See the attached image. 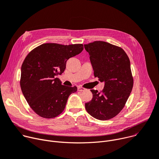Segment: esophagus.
Returning a JSON list of instances; mask_svg holds the SVG:
<instances>
[{
  "mask_svg": "<svg viewBox=\"0 0 159 159\" xmlns=\"http://www.w3.org/2000/svg\"><path fill=\"white\" fill-rule=\"evenodd\" d=\"M85 90H86V89L82 88V87H79L78 88V91H85Z\"/></svg>",
  "mask_w": 159,
  "mask_h": 159,
  "instance_id": "obj_1",
  "label": "esophagus"
}]
</instances>
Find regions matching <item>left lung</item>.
<instances>
[{
    "instance_id": "1",
    "label": "left lung",
    "mask_w": 159,
    "mask_h": 159,
    "mask_svg": "<svg viewBox=\"0 0 159 159\" xmlns=\"http://www.w3.org/2000/svg\"><path fill=\"white\" fill-rule=\"evenodd\" d=\"M84 48L90 56L94 76L105 82L102 91L91 89L93 98L85 103L86 109L97 120H110L123 109L132 90L130 59L123 49L107 42L96 41Z\"/></svg>"
}]
</instances>
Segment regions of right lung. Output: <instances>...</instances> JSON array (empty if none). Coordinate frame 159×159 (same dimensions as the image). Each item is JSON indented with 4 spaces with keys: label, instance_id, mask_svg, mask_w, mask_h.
Segmentation results:
<instances>
[{
    "label": "right lung",
    "instance_id": "obj_1",
    "mask_svg": "<svg viewBox=\"0 0 159 159\" xmlns=\"http://www.w3.org/2000/svg\"><path fill=\"white\" fill-rule=\"evenodd\" d=\"M82 44L44 43L32 50L21 68L20 87L30 107L44 118L57 117L65 110L70 95L77 91L56 78L66 68V61L79 54Z\"/></svg>",
    "mask_w": 159,
    "mask_h": 159
}]
</instances>
